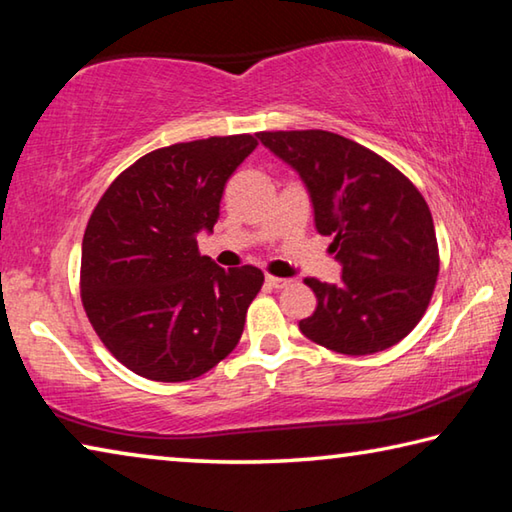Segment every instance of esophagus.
<instances>
[{
  "label": "esophagus",
  "mask_w": 512,
  "mask_h": 512,
  "mask_svg": "<svg viewBox=\"0 0 512 512\" xmlns=\"http://www.w3.org/2000/svg\"><path fill=\"white\" fill-rule=\"evenodd\" d=\"M266 284H268V287H273V289H287V287H291V280H287V277L266 275Z\"/></svg>",
  "instance_id": "esophagus-1"
}]
</instances>
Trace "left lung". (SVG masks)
<instances>
[{
    "instance_id": "8db88e82",
    "label": "left lung",
    "mask_w": 512,
    "mask_h": 512,
    "mask_svg": "<svg viewBox=\"0 0 512 512\" xmlns=\"http://www.w3.org/2000/svg\"><path fill=\"white\" fill-rule=\"evenodd\" d=\"M298 173L320 235H334L341 282L305 280L318 307L300 332L327 350L361 357L400 343L431 300L438 244L429 205L391 162L329 131L259 133Z\"/></svg>"
}]
</instances>
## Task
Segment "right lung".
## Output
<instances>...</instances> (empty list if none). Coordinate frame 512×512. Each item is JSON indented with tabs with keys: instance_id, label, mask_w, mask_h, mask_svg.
<instances>
[{
	"instance_id": "right-lung-1",
	"label": "right lung",
	"mask_w": 512,
	"mask_h": 512,
	"mask_svg": "<svg viewBox=\"0 0 512 512\" xmlns=\"http://www.w3.org/2000/svg\"><path fill=\"white\" fill-rule=\"evenodd\" d=\"M253 135L207 137L146 153L94 207L81 250V298L112 357L153 381L201 377L237 348L264 284L255 266L198 255L225 183Z\"/></svg>"
}]
</instances>
